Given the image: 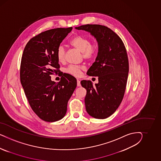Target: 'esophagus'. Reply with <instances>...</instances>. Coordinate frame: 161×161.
<instances>
[{
	"label": "esophagus",
	"mask_w": 161,
	"mask_h": 161,
	"mask_svg": "<svg viewBox=\"0 0 161 161\" xmlns=\"http://www.w3.org/2000/svg\"><path fill=\"white\" fill-rule=\"evenodd\" d=\"M77 86H78V87H80V86H81V84H80V80H77Z\"/></svg>",
	"instance_id": "obj_1"
}]
</instances>
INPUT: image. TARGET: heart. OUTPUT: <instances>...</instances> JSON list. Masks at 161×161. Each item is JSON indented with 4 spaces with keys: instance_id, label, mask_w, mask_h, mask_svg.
Returning a JSON list of instances; mask_svg holds the SVG:
<instances>
[{
    "instance_id": "1",
    "label": "heart",
    "mask_w": 161,
    "mask_h": 161,
    "mask_svg": "<svg viewBox=\"0 0 161 161\" xmlns=\"http://www.w3.org/2000/svg\"><path fill=\"white\" fill-rule=\"evenodd\" d=\"M69 44L80 52L85 59H93L97 53V45L95 42H90V39L84 36L77 35L73 37L69 42ZM65 49L63 46H59L57 50V57L59 63L65 61ZM84 67L81 65H70L66 69L67 73L75 77H79Z\"/></svg>"
}]
</instances>
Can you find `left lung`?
I'll use <instances>...</instances> for the list:
<instances>
[{
  "instance_id": "left-lung-1",
  "label": "left lung",
  "mask_w": 161,
  "mask_h": 161,
  "mask_svg": "<svg viewBox=\"0 0 161 161\" xmlns=\"http://www.w3.org/2000/svg\"><path fill=\"white\" fill-rule=\"evenodd\" d=\"M75 28L90 32L97 41V56L87 74L98 77V83L93 86L90 80H82L81 84L87 90L88 114L104 119L116 112L125 94L129 73L126 49L121 38L107 26L87 24Z\"/></svg>"
}]
</instances>
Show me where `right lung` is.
Listing matches in <instances>:
<instances>
[{"label": "right lung", "mask_w": 161, "mask_h": 161, "mask_svg": "<svg viewBox=\"0 0 161 161\" xmlns=\"http://www.w3.org/2000/svg\"><path fill=\"white\" fill-rule=\"evenodd\" d=\"M72 29L41 32L29 40L23 52L20 83L32 110L45 122H56L65 116L68 100L77 87V80L71 75H61L57 83L50 76L59 73L57 50Z\"/></svg>", "instance_id": "add662e5"}]
</instances>
